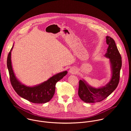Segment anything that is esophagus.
I'll return each mask as SVG.
<instances>
[{
	"instance_id": "esophagus-1",
	"label": "esophagus",
	"mask_w": 131,
	"mask_h": 131,
	"mask_svg": "<svg viewBox=\"0 0 131 131\" xmlns=\"http://www.w3.org/2000/svg\"><path fill=\"white\" fill-rule=\"evenodd\" d=\"M69 73H70L73 74V73H75L77 72V70H76V69L75 68H70V70H69Z\"/></svg>"
}]
</instances>
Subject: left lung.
Masks as SVG:
<instances>
[{
	"mask_svg": "<svg viewBox=\"0 0 131 131\" xmlns=\"http://www.w3.org/2000/svg\"><path fill=\"white\" fill-rule=\"evenodd\" d=\"M106 43L108 45L105 56L110 59L113 74L110 82L102 88H93L89 86L84 80L79 82L78 95L85 103H94L103 101L117 88L120 80L122 59L115 41L109 36L106 37Z\"/></svg>",
	"mask_w": 131,
	"mask_h": 131,
	"instance_id": "left-lung-1",
	"label": "left lung"
}]
</instances>
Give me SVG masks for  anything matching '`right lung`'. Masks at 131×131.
I'll use <instances>...</instances> for the list:
<instances>
[{
    "label": "right lung",
    "instance_id": "1",
    "mask_svg": "<svg viewBox=\"0 0 131 131\" xmlns=\"http://www.w3.org/2000/svg\"><path fill=\"white\" fill-rule=\"evenodd\" d=\"M12 48L8 54L7 64L10 82L15 91L21 97L33 103L42 104L50 101L54 94L56 83L66 75L67 71H65L55 74L40 85L33 87L26 86L17 80L13 72L11 61Z\"/></svg>",
    "mask_w": 131,
    "mask_h": 131
}]
</instances>
